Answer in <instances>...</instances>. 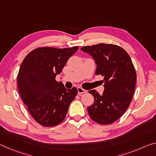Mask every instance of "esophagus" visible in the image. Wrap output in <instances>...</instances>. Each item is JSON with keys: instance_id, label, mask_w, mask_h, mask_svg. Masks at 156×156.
Segmentation results:
<instances>
[{"instance_id": "1", "label": "esophagus", "mask_w": 156, "mask_h": 156, "mask_svg": "<svg viewBox=\"0 0 156 156\" xmlns=\"http://www.w3.org/2000/svg\"><path fill=\"white\" fill-rule=\"evenodd\" d=\"M77 90H78V93L79 94H84V93L87 92V90H84V89H83L82 87H78Z\"/></svg>"}]
</instances>
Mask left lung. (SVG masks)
Instances as JSON below:
<instances>
[{"mask_svg":"<svg viewBox=\"0 0 156 156\" xmlns=\"http://www.w3.org/2000/svg\"><path fill=\"white\" fill-rule=\"evenodd\" d=\"M81 50L93 57L96 64V75L103 77L102 95L90 90L94 101L87 108L94 122L108 125L118 120L131 102L136 84V71L129 55L122 47L101 43L86 46Z\"/></svg>","mask_w":156,"mask_h":156,"instance_id":"1","label":"left lung"}]
</instances>
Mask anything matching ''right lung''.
<instances>
[{
	"instance_id": "1",
	"label": "right lung",
	"mask_w": 156,
	"mask_h": 156,
	"mask_svg": "<svg viewBox=\"0 0 156 156\" xmlns=\"http://www.w3.org/2000/svg\"><path fill=\"white\" fill-rule=\"evenodd\" d=\"M78 49V46L39 47L22 62L17 76L19 94L32 117L43 126L53 127L62 122L77 95V89L66 90L55 76Z\"/></svg>"
}]
</instances>
